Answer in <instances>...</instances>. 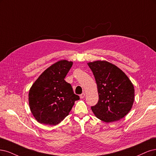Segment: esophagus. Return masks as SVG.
Here are the masks:
<instances>
[{
  "label": "esophagus",
  "mask_w": 156,
  "mask_h": 156,
  "mask_svg": "<svg viewBox=\"0 0 156 156\" xmlns=\"http://www.w3.org/2000/svg\"><path fill=\"white\" fill-rule=\"evenodd\" d=\"M85 94L84 93H82L80 95V98H83L85 97Z\"/></svg>",
  "instance_id": "esophagus-1"
}]
</instances>
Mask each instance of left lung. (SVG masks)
<instances>
[{"label": "left lung", "instance_id": "8db88e82", "mask_svg": "<svg viewBox=\"0 0 156 156\" xmlns=\"http://www.w3.org/2000/svg\"><path fill=\"white\" fill-rule=\"evenodd\" d=\"M96 80L99 99L91 109L98 119L112 122L122 119L131 110L134 87L119 68L106 61L88 63Z\"/></svg>", "mask_w": 156, "mask_h": 156}]
</instances>
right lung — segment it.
Listing matches in <instances>:
<instances>
[{"instance_id": "right-lung-1", "label": "right lung", "mask_w": 156, "mask_h": 156, "mask_svg": "<svg viewBox=\"0 0 156 156\" xmlns=\"http://www.w3.org/2000/svg\"><path fill=\"white\" fill-rule=\"evenodd\" d=\"M72 65L73 62L67 60L55 63L40 75L30 89V108L39 123L59 124L80 99L71 85L65 80Z\"/></svg>"}]
</instances>
